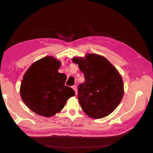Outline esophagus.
<instances>
[{"instance_id":"1","label":"esophagus","mask_w":153,"mask_h":153,"mask_svg":"<svg viewBox=\"0 0 153 153\" xmlns=\"http://www.w3.org/2000/svg\"><path fill=\"white\" fill-rule=\"evenodd\" d=\"M72 89L75 91V94L76 95H77V89H76V85H73L72 86Z\"/></svg>"}]
</instances>
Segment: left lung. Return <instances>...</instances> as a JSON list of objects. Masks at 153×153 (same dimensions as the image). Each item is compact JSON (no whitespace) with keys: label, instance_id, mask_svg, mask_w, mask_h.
Instances as JSON below:
<instances>
[{"label":"left lung","instance_id":"8db88e82","mask_svg":"<svg viewBox=\"0 0 153 153\" xmlns=\"http://www.w3.org/2000/svg\"><path fill=\"white\" fill-rule=\"evenodd\" d=\"M83 72L85 82L78 87V99L89 117L101 119L116 108L124 94V85L118 71L105 57L87 54L85 59L73 58Z\"/></svg>","mask_w":153,"mask_h":153}]
</instances>
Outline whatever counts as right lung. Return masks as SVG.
Here are the masks:
<instances>
[{
    "label": "right lung",
    "mask_w": 153,
    "mask_h": 153,
    "mask_svg": "<svg viewBox=\"0 0 153 153\" xmlns=\"http://www.w3.org/2000/svg\"><path fill=\"white\" fill-rule=\"evenodd\" d=\"M61 62L45 57L34 62L24 76L20 87L23 101L36 114L51 117L59 112L68 98L75 95L65 85L66 76L58 69Z\"/></svg>",
    "instance_id": "add662e5"
}]
</instances>
